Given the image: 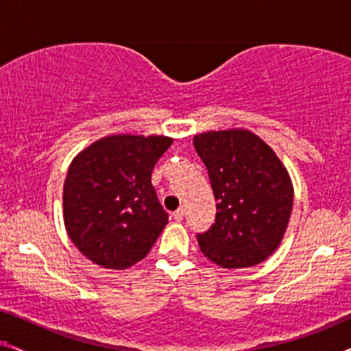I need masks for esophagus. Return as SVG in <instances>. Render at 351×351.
Listing matches in <instances>:
<instances>
[{
    "label": "esophagus",
    "instance_id": "34e87169",
    "mask_svg": "<svg viewBox=\"0 0 351 351\" xmlns=\"http://www.w3.org/2000/svg\"><path fill=\"white\" fill-rule=\"evenodd\" d=\"M184 215H185V210L184 209H177L174 214H172V217H174L176 222H182L184 220Z\"/></svg>",
    "mask_w": 351,
    "mask_h": 351
}]
</instances>
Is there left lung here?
I'll return each instance as SVG.
<instances>
[{
    "mask_svg": "<svg viewBox=\"0 0 351 351\" xmlns=\"http://www.w3.org/2000/svg\"><path fill=\"white\" fill-rule=\"evenodd\" d=\"M208 169L215 220L196 234L201 252L223 268L257 265L280 246L294 190L286 167L256 134L210 131L193 138Z\"/></svg>",
    "mask_w": 351,
    "mask_h": 351,
    "instance_id": "obj_1",
    "label": "left lung"
}]
</instances>
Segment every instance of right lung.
<instances>
[{
  "label": "right lung",
  "instance_id": "add662e5",
  "mask_svg": "<svg viewBox=\"0 0 351 351\" xmlns=\"http://www.w3.org/2000/svg\"><path fill=\"white\" fill-rule=\"evenodd\" d=\"M171 143L165 136L104 137L71 161L64 185L65 228L89 261L124 270L150 252L169 219L152 171Z\"/></svg>",
  "mask_w": 351,
  "mask_h": 351
}]
</instances>
